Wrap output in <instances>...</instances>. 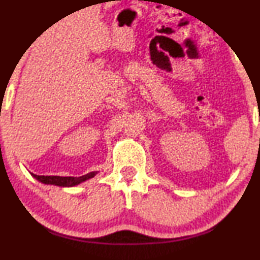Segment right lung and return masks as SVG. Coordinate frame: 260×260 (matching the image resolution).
Wrapping results in <instances>:
<instances>
[{
  "label": "right lung",
  "mask_w": 260,
  "mask_h": 260,
  "mask_svg": "<svg viewBox=\"0 0 260 260\" xmlns=\"http://www.w3.org/2000/svg\"><path fill=\"white\" fill-rule=\"evenodd\" d=\"M95 175L94 172H92L90 174H86V175L83 176H78V177H73V176H44V175H35L33 174V176L35 179L40 181V182L45 183V184H55V186H60V187H73L77 186L84 181H86L91 177H93Z\"/></svg>",
  "instance_id": "obj_1"
}]
</instances>
